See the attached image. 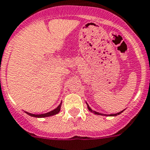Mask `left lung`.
<instances>
[{
	"mask_svg": "<svg viewBox=\"0 0 150 150\" xmlns=\"http://www.w3.org/2000/svg\"><path fill=\"white\" fill-rule=\"evenodd\" d=\"M88 109H89L90 111L91 112H93V110H92V109H91V108H90V106H88ZM123 111H121V112H118V113H116V114H111L110 115V116H116V115H119V114H121V113ZM93 112H94V114H97V115H104V114H101V113H99V112H95V111H93Z\"/></svg>",
	"mask_w": 150,
	"mask_h": 150,
	"instance_id": "obj_1",
	"label": "left lung"
}]
</instances>
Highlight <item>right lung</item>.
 <instances>
[{"label": "right lung", "instance_id": "obj_1", "mask_svg": "<svg viewBox=\"0 0 150 150\" xmlns=\"http://www.w3.org/2000/svg\"><path fill=\"white\" fill-rule=\"evenodd\" d=\"M60 108H61V104L59 105V106L57 108V109H53V111H50L47 113H44V114H41V115H35V114H32V113L29 112H25L27 113L28 115H29L30 116L32 117H35V118H44V117H48V116H51V115H56L57 113H59V111H60Z\"/></svg>", "mask_w": 150, "mask_h": 150}]
</instances>
